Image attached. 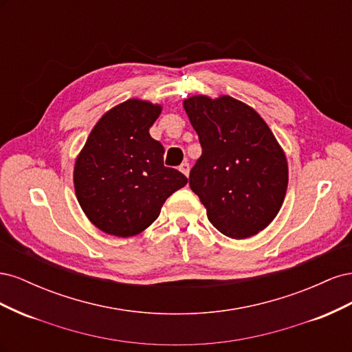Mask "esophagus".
Here are the masks:
<instances>
[{
  "label": "esophagus",
  "mask_w": 352,
  "mask_h": 352,
  "mask_svg": "<svg viewBox=\"0 0 352 352\" xmlns=\"http://www.w3.org/2000/svg\"><path fill=\"white\" fill-rule=\"evenodd\" d=\"M179 170H180V172H182L185 176H188L189 175V163H182V164H180L179 166Z\"/></svg>",
  "instance_id": "1"
}]
</instances>
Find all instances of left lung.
<instances>
[{"label": "left lung", "mask_w": 352, "mask_h": 352, "mask_svg": "<svg viewBox=\"0 0 352 352\" xmlns=\"http://www.w3.org/2000/svg\"><path fill=\"white\" fill-rule=\"evenodd\" d=\"M202 154L189 186L223 235L245 239L267 228L287 188V163L270 127L250 105L223 95L184 101Z\"/></svg>", "instance_id": "left-lung-1"}]
</instances>
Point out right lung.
<instances>
[{
	"mask_svg": "<svg viewBox=\"0 0 352 352\" xmlns=\"http://www.w3.org/2000/svg\"><path fill=\"white\" fill-rule=\"evenodd\" d=\"M160 113V105L141 100L116 105L95 124L74 164L79 204L109 235L141 233L188 184L179 170L164 166V146L150 135Z\"/></svg>",
	"mask_w": 352,
	"mask_h": 352,
	"instance_id": "obj_1",
	"label": "right lung"
}]
</instances>
